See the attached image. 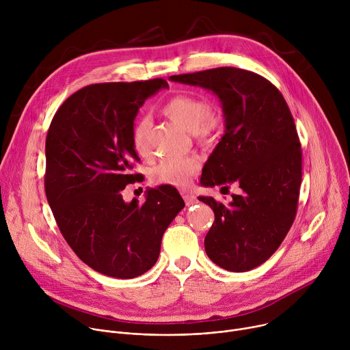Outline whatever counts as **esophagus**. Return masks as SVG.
Returning a JSON list of instances; mask_svg holds the SVG:
<instances>
[{
	"label": "esophagus",
	"mask_w": 350,
	"mask_h": 350,
	"mask_svg": "<svg viewBox=\"0 0 350 350\" xmlns=\"http://www.w3.org/2000/svg\"><path fill=\"white\" fill-rule=\"evenodd\" d=\"M183 198H184V201H185V205H187V206L195 205V204L198 202L196 196H193V195H191V193H183Z\"/></svg>",
	"instance_id": "obj_1"
}]
</instances>
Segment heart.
<instances>
[{
  "label": "heart",
  "instance_id": "heart-1",
  "mask_svg": "<svg viewBox=\"0 0 350 350\" xmlns=\"http://www.w3.org/2000/svg\"><path fill=\"white\" fill-rule=\"evenodd\" d=\"M162 111L174 123L191 131L198 141L205 144L215 141L224 129V116L212 111L208 99L201 95L188 92L173 95L163 104ZM149 130L151 123L148 118L139 116L135 119L131 129V142L141 157L149 154ZM199 166L201 163L193 155L166 158L154 167L151 178L159 185L184 187Z\"/></svg>",
  "mask_w": 350,
  "mask_h": 350
}]
</instances>
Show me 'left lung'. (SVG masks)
Masks as SVG:
<instances>
[{"label":"left lung","mask_w":350,"mask_h":350,"mask_svg":"<svg viewBox=\"0 0 350 350\" xmlns=\"http://www.w3.org/2000/svg\"><path fill=\"white\" fill-rule=\"evenodd\" d=\"M170 80L211 90L221 101L226 133L201 183L223 188L235 184L241 193H232L228 205L212 196L199 198L215 212L205 251L221 269L252 270L277 251L296 216L302 148L292 113L280 90L249 70L224 66Z\"/></svg>","instance_id":"8db88e82"}]
</instances>
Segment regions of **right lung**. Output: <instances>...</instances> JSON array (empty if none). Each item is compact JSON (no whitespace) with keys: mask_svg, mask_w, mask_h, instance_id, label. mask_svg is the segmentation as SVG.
Instances as JSON below:
<instances>
[{"mask_svg":"<svg viewBox=\"0 0 350 350\" xmlns=\"http://www.w3.org/2000/svg\"><path fill=\"white\" fill-rule=\"evenodd\" d=\"M163 79L83 87L59 107L45 139L44 187L55 221L73 252L95 271L134 278L151 269L163 232L184 208L178 191L161 185L138 199L122 191L141 174L131 142L138 109Z\"/></svg>","mask_w":350,"mask_h":350,"instance_id":"1","label":"right lung"}]
</instances>
